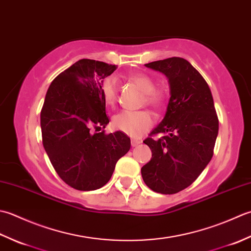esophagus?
<instances>
[{
    "label": "esophagus",
    "mask_w": 251,
    "mask_h": 251,
    "mask_svg": "<svg viewBox=\"0 0 251 251\" xmlns=\"http://www.w3.org/2000/svg\"><path fill=\"white\" fill-rule=\"evenodd\" d=\"M141 143H142V141L139 140V139H132V140H131V145H132V147H135V146H137L139 144H141Z\"/></svg>",
    "instance_id": "1"
}]
</instances>
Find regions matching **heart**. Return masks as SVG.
Here are the masks:
<instances>
[{"instance_id": "b5f03b06", "label": "heart", "mask_w": 251, "mask_h": 251, "mask_svg": "<svg viewBox=\"0 0 251 251\" xmlns=\"http://www.w3.org/2000/svg\"><path fill=\"white\" fill-rule=\"evenodd\" d=\"M127 81L134 84L144 93V103L159 109L166 104L168 93L166 89L155 88V82L151 76L145 74L134 73L127 75ZM117 84L111 78L106 79L101 84V93L104 101L112 106L117 100ZM154 119L148 110H125L116 115L112 119V126L116 130L124 132L130 136H139L143 132L150 129Z\"/></svg>"}]
</instances>
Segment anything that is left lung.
<instances>
[{"label":"left lung","instance_id":"1","mask_svg":"<svg viewBox=\"0 0 251 251\" xmlns=\"http://www.w3.org/2000/svg\"><path fill=\"white\" fill-rule=\"evenodd\" d=\"M145 66L167 76L171 96L165 118L144 141L151 159L141 172L151 190L170 195L190 186L210 162L219 119L210 88L186 59L171 57ZM160 132L164 136L155 140Z\"/></svg>","mask_w":251,"mask_h":251}]
</instances>
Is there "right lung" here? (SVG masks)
Segmentation results:
<instances>
[{
	"instance_id": "right-lung-1",
	"label": "right lung",
	"mask_w": 251,
	"mask_h": 251,
	"mask_svg": "<svg viewBox=\"0 0 251 251\" xmlns=\"http://www.w3.org/2000/svg\"><path fill=\"white\" fill-rule=\"evenodd\" d=\"M116 65L80 59L50 83L41 110L44 150L59 177L78 191H94L110 180L130 151L126 133H97L108 125L101 84Z\"/></svg>"
}]
</instances>
